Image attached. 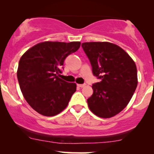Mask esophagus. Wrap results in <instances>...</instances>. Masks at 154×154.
Returning a JSON list of instances; mask_svg holds the SVG:
<instances>
[{
	"label": "esophagus",
	"instance_id": "obj_1",
	"mask_svg": "<svg viewBox=\"0 0 154 154\" xmlns=\"http://www.w3.org/2000/svg\"><path fill=\"white\" fill-rule=\"evenodd\" d=\"M85 85H86L85 84H78V85H77V86H78V87H79V88H83V87H85Z\"/></svg>",
	"mask_w": 154,
	"mask_h": 154
}]
</instances>
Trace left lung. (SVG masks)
I'll return each instance as SVG.
<instances>
[{"mask_svg": "<svg viewBox=\"0 0 154 154\" xmlns=\"http://www.w3.org/2000/svg\"><path fill=\"white\" fill-rule=\"evenodd\" d=\"M82 47L100 79L93 84V95L88 98L89 109L102 118H110L127 106L137 85L134 61L118 45L108 42L83 43Z\"/></svg>", "mask_w": 154, "mask_h": 154, "instance_id": "1", "label": "left lung"}]
</instances>
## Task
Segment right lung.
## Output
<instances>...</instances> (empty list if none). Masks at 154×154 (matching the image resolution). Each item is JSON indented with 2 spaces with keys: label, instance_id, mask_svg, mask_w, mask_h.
Returning <instances> with one entry per match:
<instances>
[{
  "label": "right lung",
  "instance_id": "obj_1",
  "mask_svg": "<svg viewBox=\"0 0 154 154\" xmlns=\"http://www.w3.org/2000/svg\"><path fill=\"white\" fill-rule=\"evenodd\" d=\"M80 46V42H43L32 47L21 57L17 79L24 98L39 114H59L76 91L75 83L59 78L64 60Z\"/></svg>",
  "mask_w": 154,
  "mask_h": 154
}]
</instances>
